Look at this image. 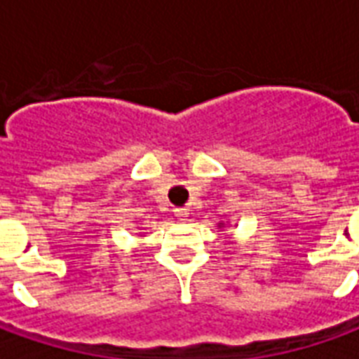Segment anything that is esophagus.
<instances>
[{
    "label": "esophagus",
    "mask_w": 359,
    "mask_h": 359,
    "mask_svg": "<svg viewBox=\"0 0 359 359\" xmlns=\"http://www.w3.org/2000/svg\"><path fill=\"white\" fill-rule=\"evenodd\" d=\"M175 217L180 219V221H184V219L188 217V210H187V208H177V210H175Z\"/></svg>",
    "instance_id": "obj_1"
}]
</instances>
